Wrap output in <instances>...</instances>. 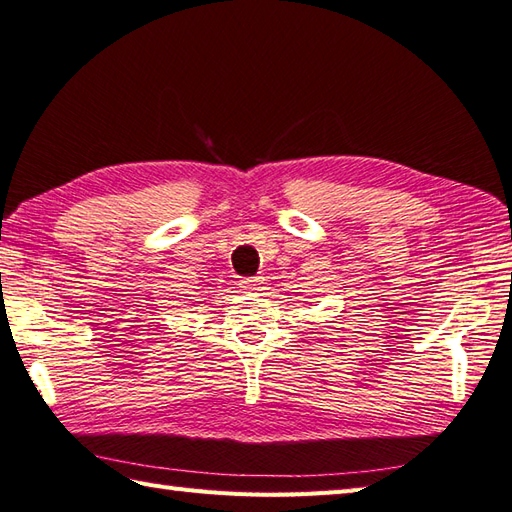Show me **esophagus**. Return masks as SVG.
<instances>
[{
	"mask_svg": "<svg viewBox=\"0 0 512 512\" xmlns=\"http://www.w3.org/2000/svg\"><path fill=\"white\" fill-rule=\"evenodd\" d=\"M260 285H263V278H260V276H256V278H243L241 280V287L245 291H258Z\"/></svg>",
	"mask_w": 512,
	"mask_h": 512,
	"instance_id": "esophagus-1",
	"label": "esophagus"
}]
</instances>
